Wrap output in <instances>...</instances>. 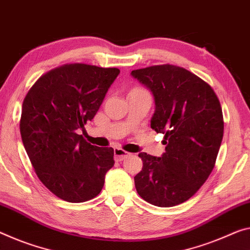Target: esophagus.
I'll list each match as a JSON object with an SVG mask.
<instances>
[{
  "instance_id": "34e87169",
  "label": "esophagus",
  "mask_w": 250,
  "mask_h": 250,
  "mask_svg": "<svg viewBox=\"0 0 250 250\" xmlns=\"http://www.w3.org/2000/svg\"><path fill=\"white\" fill-rule=\"evenodd\" d=\"M129 152L125 151L124 149L121 148H114V159H116L117 161H122L125 159V158H126L129 156Z\"/></svg>"
}]
</instances>
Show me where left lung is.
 <instances>
[{
    "mask_svg": "<svg viewBox=\"0 0 250 250\" xmlns=\"http://www.w3.org/2000/svg\"><path fill=\"white\" fill-rule=\"evenodd\" d=\"M131 75L153 94L151 128L165 134L166 145L159 158L139 153L137 192L149 204L173 207L195 195L215 167L224 136L220 102L207 82L180 66L153 65Z\"/></svg>",
    "mask_w": 250,
    "mask_h": 250,
    "instance_id": "1",
    "label": "left lung"
}]
</instances>
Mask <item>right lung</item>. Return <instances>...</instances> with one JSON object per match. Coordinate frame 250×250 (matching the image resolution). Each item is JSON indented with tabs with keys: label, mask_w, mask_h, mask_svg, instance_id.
<instances>
[{
	"label": "right lung",
	"mask_w": 250,
	"mask_h": 250,
	"mask_svg": "<svg viewBox=\"0 0 250 250\" xmlns=\"http://www.w3.org/2000/svg\"><path fill=\"white\" fill-rule=\"evenodd\" d=\"M119 73L117 68L64 64L43 74L23 101L20 131L34 171L69 203L97 197L114 165L112 148L92 146L79 130L96 116Z\"/></svg>",
	"instance_id": "obj_1"
}]
</instances>
